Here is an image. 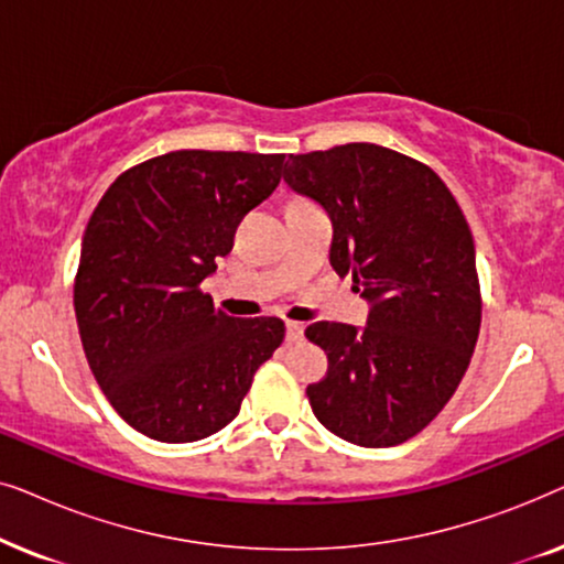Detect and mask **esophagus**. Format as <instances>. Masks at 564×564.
Segmentation results:
<instances>
[{
  "label": "esophagus",
  "instance_id": "1",
  "mask_svg": "<svg viewBox=\"0 0 564 564\" xmlns=\"http://www.w3.org/2000/svg\"><path fill=\"white\" fill-rule=\"evenodd\" d=\"M303 336H305V326H303V323L288 321V341H290V344H297V341H303Z\"/></svg>",
  "mask_w": 564,
  "mask_h": 564
}]
</instances>
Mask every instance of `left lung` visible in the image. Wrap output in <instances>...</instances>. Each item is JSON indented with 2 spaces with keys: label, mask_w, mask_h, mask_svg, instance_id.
Listing matches in <instances>:
<instances>
[{
  "label": "left lung",
  "mask_w": 564,
  "mask_h": 564,
  "mask_svg": "<svg viewBox=\"0 0 564 564\" xmlns=\"http://www.w3.org/2000/svg\"><path fill=\"white\" fill-rule=\"evenodd\" d=\"M284 182L323 205L330 267L372 305L365 328H305L328 357L326 377L307 384L315 419L351 444H403L449 403L480 334L465 215L434 169L375 143L290 153Z\"/></svg>",
  "instance_id": "8db88e82"
}]
</instances>
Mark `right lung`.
I'll list each match as a JSON object with an SVG mask.
<instances>
[{
	"instance_id": "obj_1",
	"label": "right lung",
	"mask_w": 564,
	"mask_h": 564,
	"mask_svg": "<svg viewBox=\"0 0 564 564\" xmlns=\"http://www.w3.org/2000/svg\"><path fill=\"white\" fill-rule=\"evenodd\" d=\"M284 153L172 151L122 172L84 230L74 311L91 375L135 431L197 442L241 411L284 338L280 318H230L199 290Z\"/></svg>"
}]
</instances>
